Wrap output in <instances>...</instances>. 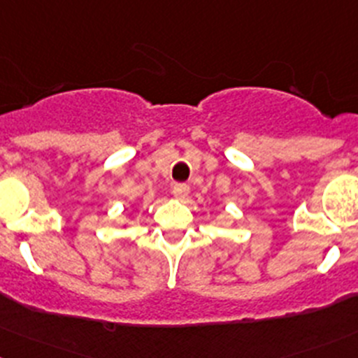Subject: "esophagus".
Instances as JSON below:
<instances>
[{
  "label": "esophagus",
  "instance_id": "obj_1",
  "mask_svg": "<svg viewBox=\"0 0 358 358\" xmlns=\"http://www.w3.org/2000/svg\"><path fill=\"white\" fill-rule=\"evenodd\" d=\"M172 193H174V196L178 198V200H184V198L189 194V186H187V184H176V186L172 187Z\"/></svg>",
  "mask_w": 358,
  "mask_h": 358
}]
</instances>
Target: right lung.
I'll return each instance as SVG.
<instances>
[{
  "mask_svg": "<svg viewBox=\"0 0 358 358\" xmlns=\"http://www.w3.org/2000/svg\"><path fill=\"white\" fill-rule=\"evenodd\" d=\"M124 227H125V226H124Z\"/></svg>",
  "mask_w": 358,
  "mask_h": 358,
  "instance_id": "1",
  "label": "right lung"
}]
</instances>
